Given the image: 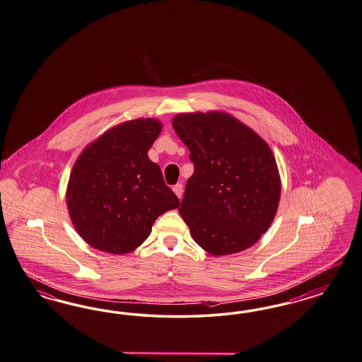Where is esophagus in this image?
I'll return each instance as SVG.
<instances>
[{
    "mask_svg": "<svg viewBox=\"0 0 362 362\" xmlns=\"http://www.w3.org/2000/svg\"><path fill=\"white\" fill-rule=\"evenodd\" d=\"M173 189H174V192L176 194V197L180 199V198H182V195H183V185L177 183V185H175Z\"/></svg>",
    "mask_w": 362,
    "mask_h": 362,
    "instance_id": "obj_1",
    "label": "esophagus"
}]
</instances>
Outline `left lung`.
<instances>
[{
  "label": "left lung",
  "mask_w": 362,
  "mask_h": 362,
  "mask_svg": "<svg viewBox=\"0 0 362 362\" xmlns=\"http://www.w3.org/2000/svg\"><path fill=\"white\" fill-rule=\"evenodd\" d=\"M173 125L194 164L179 207L194 240L216 257L252 246L272 225L281 197L273 152L226 113H183Z\"/></svg>",
  "instance_id": "obj_1"
}]
</instances>
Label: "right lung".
<instances>
[{"label":"right lung","instance_id":"right-lung-1","mask_svg":"<svg viewBox=\"0 0 362 362\" xmlns=\"http://www.w3.org/2000/svg\"><path fill=\"white\" fill-rule=\"evenodd\" d=\"M153 119L117 125L88 146L71 173L66 203L81 238L95 249L127 254L180 202L147 152L160 134Z\"/></svg>","mask_w":362,"mask_h":362}]
</instances>
